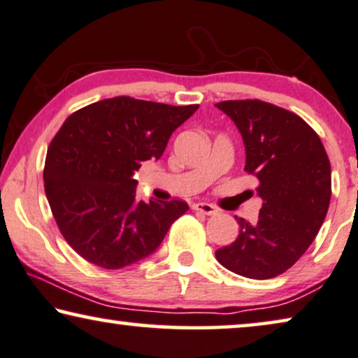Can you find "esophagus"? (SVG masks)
<instances>
[{
    "label": "esophagus",
    "instance_id": "1",
    "mask_svg": "<svg viewBox=\"0 0 358 358\" xmlns=\"http://www.w3.org/2000/svg\"><path fill=\"white\" fill-rule=\"evenodd\" d=\"M193 209L201 212V213H206V215H215V213L218 212L215 207H213L212 204H207V202H197V204L193 206Z\"/></svg>",
    "mask_w": 358,
    "mask_h": 358
}]
</instances>
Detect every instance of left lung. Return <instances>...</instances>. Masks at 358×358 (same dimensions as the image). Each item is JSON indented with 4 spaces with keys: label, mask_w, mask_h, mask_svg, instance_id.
<instances>
[{
    "label": "left lung",
    "mask_w": 358,
    "mask_h": 358,
    "mask_svg": "<svg viewBox=\"0 0 358 358\" xmlns=\"http://www.w3.org/2000/svg\"><path fill=\"white\" fill-rule=\"evenodd\" d=\"M234 122L246 149L244 170L262 197L259 220L238 218L239 234L215 257L233 273L275 278L294 265L323 225L331 199V165L322 140L292 112L257 99L215 104Z\"/></svg>",
    "instance_id": "8db88e82"
}]
</instances>
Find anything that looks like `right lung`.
<instances>
[{"instance_id": "right-lung-1", "label": "right lung", "mask_w": 358, "mask_h": 358, "mask_svg": "<svg viewBox=\"0 0 358 358\" xmlns=\"http://www.w3.org/2000/svg\"><path fill=\"white\" fill-rule=\"evenodd\" d=\"M199 106H169L128 96L73 112L48 148L45 191L57 227L78 255L108 270L149 257L183 201H138L133 175L157 161Z\"/></svg>"}]
</instances>
